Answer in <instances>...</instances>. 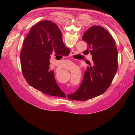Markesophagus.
<instances>
[{
    "instance_id": "obj_1",
    "label": "esophagus",
    "mask_w": 135,
    "mask_h": 135,
    "mask_svg": "<svg viewBox=\"0 0 135 135\" xmlns=\"http://www.w3.org/2000/svg\"><path fill=\"white\" fill-rule=\"evenodd\" d=\"M73 53H74V52H71V53H70V54H71H71H73Z\"/></svg>"
}]
</instances>
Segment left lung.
<instances>
[{
	"label": "left lung",
	"mask_w": 135,
	"mask_h": 135,
	"mask_svg": "<svg viewBox=\"0 0 135 135\" xmlns=\"http://www.w3.org/2000/svg\"><path fill=\"white\" fill-rule=\"evenodd\" d=\"M51 29L53 35L61 34L59 27L52 21ZM82 40L88 45L83 53L92 55L94 65L87 67L78 90L67 95L70 100L85 101L104 93L110 85L118 67L117 47L107 30L99 26H93L84 32Z\"/></svg>",
	"instance_id": "obj_1"
}]
</instances>
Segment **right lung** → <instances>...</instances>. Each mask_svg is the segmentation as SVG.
Here are the masks:
<instances>
[{"instance_id":"add662e5","label":"right lung","mask_w":135,"mask_h":135,"mask_svg":"<svg viewBox=\"0 0 135 135\" xmlns=\"http://www.w3.org/2000/svg\"><path fill=\"white\" fill-rule=\"evenodd\" d=\"M67 52L70 51L63 43L62 33H51L50 21H40L33 26L24 41L20 55L22 72L27 83L46 94L65 98L49 66L51 55L62 57L68 55Z\"/></svg>"}]
</instances>
